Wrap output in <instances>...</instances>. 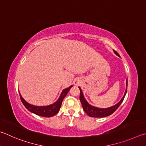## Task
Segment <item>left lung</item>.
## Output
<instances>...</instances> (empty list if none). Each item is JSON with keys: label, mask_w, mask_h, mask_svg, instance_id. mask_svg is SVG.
Returning <instances> with one entry per match:
<instances>
[{"label": "left lung", "mask_w": 146, "mask_h": 146, "mask_svg": "<svg viewBox=\"0 0 146 146\" xmlns=\"http://www.w3.org/2000/svg\"><path fill=\"white\" fill-rule=\"evenodd\" d=\"M113 50V52L115 54L120 57V55L117 53L115 50ZM126 90H125V92L123 97H122V99H121L119 103H117L116 104H115L113 106H111L110 107H108V108H98V107L94 106L91 105L88 103V102L86 100V99L85 98V96L83 95V91L81 90V88L80 87H79L80 90V101L81 103V104H82L83 108L84 111H85V113L88 115V116L92 117H105L107 116L110 115L111 114H112L113 112L119 108V106L121 105V104L122 103L124 99L125 98V96H126V92H127V78L126 79Z\"/></svg>", "instance_id": "obj_1"}]
</instances>
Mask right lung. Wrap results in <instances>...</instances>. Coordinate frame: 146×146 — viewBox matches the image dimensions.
<instances>
[{
  "label": "right lung",
  "mask_w": 146,
  "mask_h": 146,
  "mask_svg": "<svg viewBox=\"0 0 146 146\" xmlns=\"http://www.w3.org/2000/svg\"><path fill=\"white\" fill-rule=\"evenodd\" d=\"M72 87V85L64 89L61 92L60 96L59 97L57 101H55L54 103L47 106H36L33 105V104H31L22 98L20 92H19L20 99H21L23 104H24V106L28 110L31 112V113L37 115L44 117H50L54 116L60 111V109L61 108V104H62V101L64 98L66 96V94H68V91L70 90V89Z\"/></svg>",
  "instance_id": "1"
}]
</instances>
